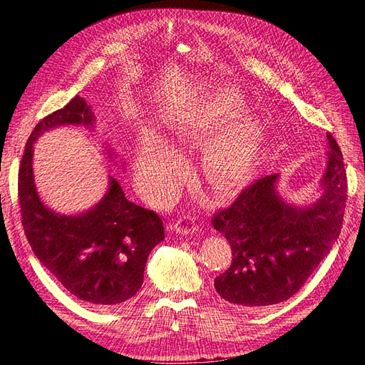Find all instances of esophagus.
<instances>
[{"mask_svg": "<svg viewBox=\"0 0 365 365\" xmlns=\"http://www.w3.org/2000/svg\"><path fill=\"white\" fill-rule=\"evenodd\" d=\"M173 230L181 236H192L196 231V225L192 217L184 216V217H180L178 220H175Z\"/></svg>", "mask_w": 365, "mask_h": 365, "instance_id": "obj_1", "label": "esophagus"}]
</instances>
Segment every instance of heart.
<instances>
[{"mask_svg": "<svg viewBox=\"0 0 365 365\" xmlns=\"http://www.w3.org/2000/svg\"><path fill=\"white\" fill-rule=\"evenodd\" d=\"M247 105L236 88L220 86L185 109L172 126L173 137L185 146L214 137L204 153L202 172L219 192L239 189L256 170L263 130L259 120L245 113ZM137 173L148 190L170 200L181 185L184 160L168 140L149 130L140 140Z\"/></svg>", "mask_w": 365, "mask_h": 365, "instance_id": "obj_1", "label": "heart"}]
</instances>
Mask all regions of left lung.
<instances>
[{"instance_id": "8db88e82", "label": "left lung", "mask_w": 365, "mask_h": 365, "mask_svg": "<svg viewBox=\"0 0 365 365\" xmlns=\"http://www.w3.org/2000/svg\"><path fill=\"white\" fill-rule=\"evenodd\" d=\"M326 137V169L315 202H286L277 190L280 175L274 173L215 216V230L233 250L231 267L215 279L225 302L254 309L288 300L332 250L344 216L347 176L339 146Z\"/></svg>"}]
</instances>
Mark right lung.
Segmentation results:
<instances>
[{
    "mask_svg": "<svg viewBox=\"0 0 365 365\" xmlns=\"http://www.w3.org/2000/svg\"><path fill=\"white\" fill-rule=\"evenodd\" d=\"M94 120L91 106L79 96L42 118L27 141L18 193L35 256L79 300L108 307L128 302L141 288L148 256L164 239L161 217L130 202L114 176H109L108 190L96 205L62 215L43 204L33 175V146L42 134L68 125L93 126ZM108 153L113 158L111 150Z\"/></svg>",
    "mask_w": 365,
    "mask_h": 365,
    "instance_id": "add662e5",
    "label": "right lung"
}]
</instances>
